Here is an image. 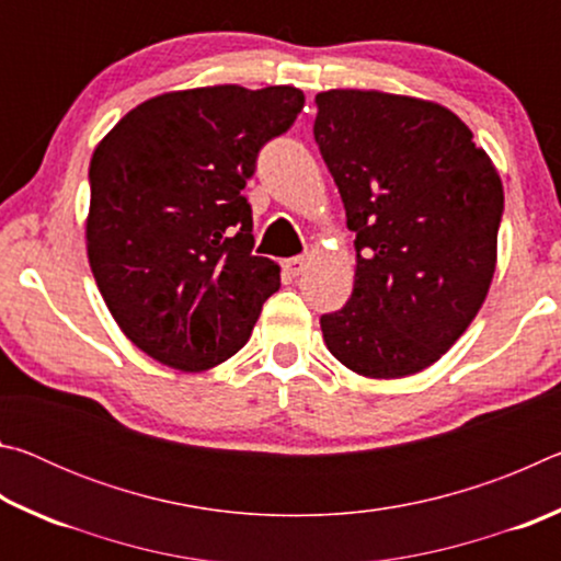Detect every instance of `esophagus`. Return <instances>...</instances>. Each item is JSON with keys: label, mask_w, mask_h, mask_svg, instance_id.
Returning a JSON list of instances; mask_svg holds the SVG:
<instances>
[{"label": "esophagus", "mask_w": 561, "mask_h": 561, "mask_svg": "<svg viewBox=\"0 0 561 561\" xmlns=\"http://www.w3.org/2000/svg\"><path fill=\"white\" fill-rule=\"evenodd\" d=\"M307 264H309L307 257H289V260L282 262V270L287 272L289 277H299V274L307 270Z\"/></svg>", "instance_id": "1"}]
</instances>
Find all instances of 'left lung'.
Masks as SVG:
<instances>
[{
  "mask_svg": "<svg viewBox=\"0 0 561 561\" xmlns=\"http://www.w3.org/2000/svg\"><path fill=\"white\" fill-rule=\"evenodd\" d=\"M314 138L356 232L354 291L321 317L331 356L391 381L435 364L495 277L502 180L472 130L435 101L317 93Z\"/></svg>",
  "mask_w": 561,
  "mask_h": 561,
  "instance_id": "8db88e82",
  "label": "left lung"
}]
</instances>
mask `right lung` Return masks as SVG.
<instances>
[{"mask_svg": "<svg viewBox=\"0 0 561 561\" xmlns=\"http://www.w3.org/2000/svg\"><path fill=\"white\" fill-rule=\"evenodd\" d=\"M301 106L294 87L168 91L93 150L89 264L111 317L150 358L197 374L247 344L279 264L252 254L242 190Z\"/></svg>", "mask_w": 561, "mask_h": 561, "instance_id": "right-lung-1", "label": "right lung"}]
</instances>
